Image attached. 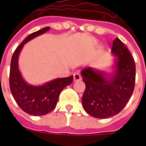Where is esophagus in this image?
Returning a JSON list of instances; mask_svg holds the SVG:
<instances>
[{
	"mask_svg": "<svg viewBox=\"0 0 146 146\" xmlns=\"http://www.w3.org/2000/svg\"><path fill=\"white\" fill-rule=\"evenodd\" d=\"M73 76H74V81H79L81 80V75L77 72L74 73Z\"/></svg>",
	"mask_w": 146,
	"mask_h": 146,
	"instance_id": "obj_1",
	"label": "esophagus"
}]
</instances>
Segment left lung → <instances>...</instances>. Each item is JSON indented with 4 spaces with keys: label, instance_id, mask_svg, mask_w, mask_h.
I'll return each instance as SVG.
<instances>
[{
    "label": "left lung",
    "instance_id": "left-lung-1",
    "mask_svg": "<svg viewBox=\"0 0 146 146\" xmlns=\"http://www.w3.org/2000/svg\"><path fill=\"white\" fill-rule=\"evenodd\" d=\"M111 52L117 57L113 73L88 67L81 71L86 90L82 98L86 113L97 118H108L119 113L132 95L135 64L127 47L118 38Z\"/></svg>",
    "mask_w": 146,
    "mask_h": 146
}]
</instances>
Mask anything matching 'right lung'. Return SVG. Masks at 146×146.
Masks as SVG:
<instances>
[{
  "label": "right lung",
  "instance_id": "add662e5",
  "mask_svg": "<svg viewBox=\"0 0 146 146\" xmlns=\"http://www.w3.org/2000/svg\"><path fill=\"white\" fill-rule=\"evenodd\" d=\"M49 30L50 27H46L30 34L15 50L11 60L9 74L11 92L19 107L23 111L32 115H44L52 111L57 104L60 93L73 81L72 75L55 79L42 86H32L27 83L22 77L18 66V58L23 46Z\"/></svg>",
  "mask_w": 146,
  "mask_h": 146
}]
</instances>
